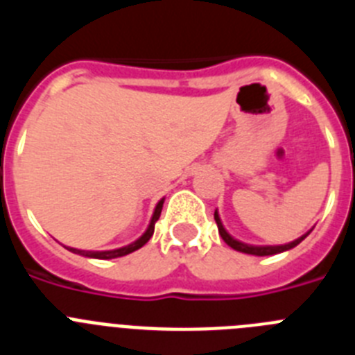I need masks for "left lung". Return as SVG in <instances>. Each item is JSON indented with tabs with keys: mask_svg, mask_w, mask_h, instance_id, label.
Wrapping results in <instances>:
<instances>
[{
	"mask_svg": "<svg viewBox=\"0 0 355 355\" xmlns=\"http://www.w3.org/2000/svg\"><path fill=\"white\" fill-rule=\"evenodd\" d=\"M215 222H216V225H218V234H220L222 240H224L225 243L231 247V249L238 250V252H243V254H252V256H274V254L290 250V249H293V247L299 245L300 241H302L307 234L311 233V231H307L306 234H302V236L297 238V240L290 241V243H284V245H250V243L236 240V238L231 236V234L227 233V229H225L224 224H222L220 215H218V211H216V209H215Z\"/></svg>",
	"mask_w": 355,
	"mask_h": 355,
	"instance_id": "8db88e82",
	"label": "left lung"
}]
</instances>
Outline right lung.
Here are the masks:
<instances>
[{
  "mask_svg": "<svg viewBox=\"0 0 355 355\" xmlns=\"http://www.w3.org/2000/svg\"><path fill=\"white\" fill-rule=\"evenodd\" d=\"M165 199H159L158 205H156L155 211H153V216H150L149 225L144 231V234L140 238H137L135 241H131L130 245L119 247V249H112V250H81V249H74V247H65L67 250L74 254H80V256H85V258H94V259H114V258H122V256H126V254L135 252V250H139L140 247H144L149 241V238L153 236L155 233V224L158 222L159 215H162V208Z\"/></svg>",
  "mask_w": 355,
  "mask_h": 355,
  "instance_id": "obj_1",
  "label": "right lung"
}]
</instances>
